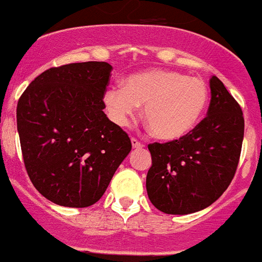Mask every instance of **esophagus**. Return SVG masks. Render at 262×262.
I'll list each match as a JSON object with an SVG mask.
<instances>
[{
  "instance_id": "obj_1",
  "label": "esophagus",
  "mask_w": 262,
  "mask_h": 262,
  "mask_svg": "<svg viewBox=\"0 0 262 262\" xmlns=\"http://www.w3.org/2000/svg\"><path fill=\"white\" fill-rule=\"evenodd\" d=\"M130 141H132V147H133V148H143V144L140 143L139 140L135 139V137H133V139H132Z\"/></svg>"
}]
</instances>
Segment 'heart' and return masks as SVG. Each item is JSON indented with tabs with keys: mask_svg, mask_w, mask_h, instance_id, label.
<instances>
[{
	"mask_svg": "<svg viewBox=\"0 0 262 262\" xmlns=\"http://www.w3.org/2000/svg\"><path fill=\"white\" fill-rule=\"evenodd\" d=\"M122 86L103 93L108 118L118 126H126L144 104V119L159 140L173 141L196 126L209 101L206 82L196 77L170 70H147L132 74Z\"/></svg>",
	"mask_w": 262,
	"mask_h": 262,
	"instance_id": "1",
	"label": "heart"
}]
</instances>
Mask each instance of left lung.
Instances as JSON below:
<instances>
[{
  "instance_id": "1",
  "label": "left lung",
  "mask_w": 262,
  "mask_h": 262,
  "mask_svg": "<svg viewBox=\"0 0 262 262\" xmlns=\"http://www.w3.org/2000/svg\"><path fill=\"white\" fill-rule=\"evenodd\" d=\"M207 117L179 140L148 145L151 203L166 214H189L214 203L231 184L242 149L245 119L224 83L210 78Z\"/></svg>"
}]
</instances>
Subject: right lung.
<instances>
[{"label": "right lung", "instance_id": "right-lung-1", "mask_svg": "<svg viewBox=\"0 0 262 262\" xmlns=\"http://www.w3.org/2000/svg\"><path fill=\"white\" fill-rule=\"evenodd\" d=\"M111 70L105 61L53 67L20 96L16 119L26 170L56 205L97 202L130 152L126 132L103 111Z\"/></svg>", "mask_w": 262, "mask_h": 262}]
</instances>
